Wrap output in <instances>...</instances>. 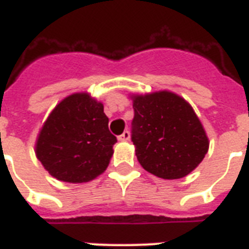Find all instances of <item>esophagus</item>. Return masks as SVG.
Instances as JSON below:
<instances>
[{
    "label": "esophagus",
    "instance_id": "34e87169",
    "mask_svg": "<svg viewBox=\"0 0 249 249\" xmlns=\"http://www.w3.org/2000/svg\"><path fill=\"white\" fill-rule=\"evenodd\" d=\"M117 140L121 141V142H126V141L130 140V133H129L128 130H125V132L123 133V134H121V136L117 137Z\"/></svg>",
    "mask_w": 249,
    "mask_h": 249
}]
</instances>
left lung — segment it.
<instances>
[{
    "instance_id": "1",
    "label": "left lung",
    "mask_w": 249,
    "mask_h": 249,
    "mask_svg": "<svg viewBox=\"0 0 249 249\" xmlns=\"http://www.w3.org/2000/svg\"><path fill=\"white\" fill-rule=\"evenodd\" d=\"M132 141L144 170L163 179L186 177L203 161L209 140L189 102L160 90L132 94Z\"/></svg>"
}]
</instances>
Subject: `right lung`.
I'll use <instances>...</instances> for the list:
<instances>
[{"instance_id":"right-lung-1","label":"right lung","mask_w":249,"mask_h":249,"mask_svg":"<svg viewBox=\"0 0 249 249\" xmlns=\"http://www.w3.org/2000/svg\"><path fill=\"white\" fill-rule=\"evenodd\" d=\"M103 105L89 93H73L54 107L36 140L37 159L50 176L84 183L101 176L113 155Z\"/></svg>"}]
</instances>
